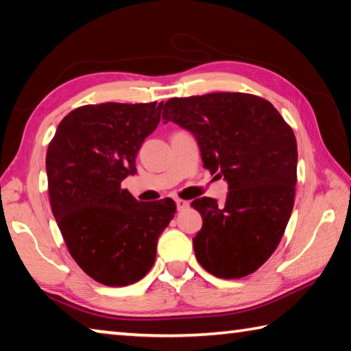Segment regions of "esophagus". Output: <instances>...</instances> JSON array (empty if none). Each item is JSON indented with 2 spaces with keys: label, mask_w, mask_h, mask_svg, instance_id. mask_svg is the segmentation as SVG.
Wrapping results in <instances>:
<instances>
[{
  "label": "esophagus",
  "mask_w": 351,
  "mask_h": 351,
  "mask_svg": "<svg viewBox=\"0 0 351 351\" xmlns=\"http://www.w3.org/2000/svg\"><path fill=\"white\" fill-rule=\"evenodd\" d=\"M175 201H176V209L178 210H184V209H187V207H189V201H184L181 198H176Z\"/></svg>",
  "instance_id": "34e87169"
}]
</instances>
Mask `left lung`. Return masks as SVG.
<instances>
[{
    "label": "left lung",
    "instance_id": "left-lung-1",
    "mask_svg": "<svg viewBox=\"0 0 351 351\" xmlns=\"http://www.w3.org/2000/svg\"><path fill=\"white\" fill-rule=\"evenodd\" d=\"M162 119L189 130L204 167L229 184L223 204L207 197L192 203L203 217L193 239L199 265L219 278L252 274L277 249L293 212V128L271 102L246 93L169 99Z\"/></svg>",
    "mask_w": 351,
    "mask_h": 351
}]
</instances>
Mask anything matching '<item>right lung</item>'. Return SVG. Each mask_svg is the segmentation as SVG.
<instances>
[{
    "label": "right lung",
    "mask_w": 351,
    "mask_h": 351,
    "mask_svg": "<svg viewBox=\"0 0 351 351\" xmlns=\"http://www.w3.org/2000/svg\"><path fill=\"white\" fill-rule=\"evenodd\" d=\"M161 104L83 105L63 117L46 153L51 209L71 257L106 287L141 280L176 212L171 198L136 199L122 181L136 173L142 142Z\"/></svg>",
    "instance_id": "add662e5"
}]
</instances>
